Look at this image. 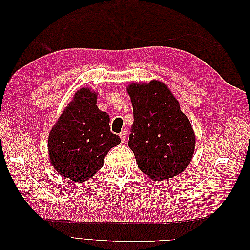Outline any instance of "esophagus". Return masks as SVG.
<instances>
[{
  "instance_id": "1",
  "label": "esophagus",
  "mask_w": 250,
  "mask_h": 250,
  "mask_svg": "<svg viewBox=\"0 0 250 250\" xmlns=\"http://www.w3.org/2000/svg\"><path fill=\"white\" fill-rule=\"evenodd\" d=\"M120 138H121V141H122V143H124L126 141V138H127V131L123 130L122 132H121L120 133Z\"/></svg>"
}]
</instances>
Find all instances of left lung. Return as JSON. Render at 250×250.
<instances>
[{
  "mask_svg": "<svg viewBox=\"0 0 250 250\" xmlns=\"http://www.w3.org/2000/svg\"><path fill=\"white\" fill-rule=\"evenodd\" d=\"M133 107L128 146L139 168L156 180L172 178L191 163L195 134L169 87L158 80L127 87Z\"/></svg>",
  "mask_w": 250,
  "mask_h": 250,
  "instance_id": "8db88e82",
  "label": "left lung"
}]
</instances>
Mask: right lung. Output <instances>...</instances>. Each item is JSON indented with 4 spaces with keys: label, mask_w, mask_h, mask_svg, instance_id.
<instances>
[{
    "label": "right lung",
    "mask_w": 250,
    "mask_h": 250,
    "mask_svg": "<svg viewBox=\"0 0 250 250\" xmlns=\"http://www.w3.org/2000/svg\"><path fill=\"white\" fill-rule=\"evenodd\" d=\"M96 104L97 93L79 89L49 134L51 164L60 175L76 183L92 178L108 151L121 142L110 131L109 116Z\"/></svg>",
    "instance_id": "obj_1"
}]
</instances>
